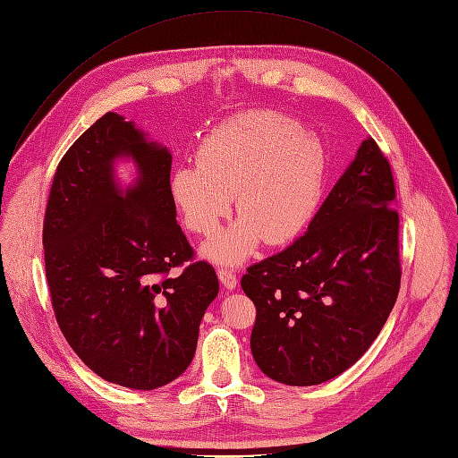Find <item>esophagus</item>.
I'll return each instance as SVG.
<instances>
[{
	"label": "esophagus",
	"mask_w": 458,
	"mask_h": 458,
	"mask_svg": "<svg viewBox=\"0 0 458 458\" xmlns=\"http://www.w3.org/2000/svg\"><path fill=\"white\" fill-rule=\"evenodd\" d=\"M217 276H219V281L225 284L226 290H235V286H237V277H235V274H233L232 270H228V268H219V270H217Z\"/></svg>",
	"instance_id": "34e87169"
}]
</instances>
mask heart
<instances>
[{
    "instance_id": "1",
    "label": "heart",
    "mask_w": 458,
    "mask_h": 458,
    "mask_svg": "<svg viewBox=\"0 0 458 458\" xmlns=\"http://www.w3.org/2000/svg\"><path fill=\"white\" fill-rule=\"evenodd\" d=\"M325 153L300 123L276 111L237 114L214 128L197 164L172 175V199L184 226L202 237L217 232L232 210L239 219L202 246L217 265H241L265 239L283 244L301 233L323 195Z\"/></svg>"
}]
</instances>
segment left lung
Here are the masks:
<instances>
[{
	"label": "left lung",
	"instance_id": "1",
	"mask_svg": "<svg viewBox=\"0 0 458 458\" xmlns=\"http://www.w3.org/2000/svg\"><path fill=\"white\" fill-rule=\"evenodd\" d=\"M394 199L389 160L367 139L309 230L246 268L241 286L258 310L250 349L268 378L323 384L377 340L402 277Z\"/></svg>",
	"mask_w": 458,
	"mask_h": 458
}]
</instances>
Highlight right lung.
<instances>
[{
  "mask_svg": "<svg viewBox=\"0 0 458 458\" xmlns=\"http://www.w3.org/2000/svg\"><path fill=\"white\" fill-rule=\"evenodd\" d=\"M138 181L122 191L116 157ZM172 153L116 113H106L60 160L44 219L46 276L67 344L100 378L151 391L193 360L200 319L217 293L212 265L190 263L177 225Z\"/></svg>",
  "mask_w": 458,
  "mask_h": 458,
  "instance_id": "right-lung-1",
  "label": "right lung"
}]
</instances>
